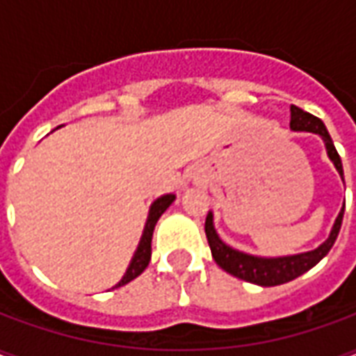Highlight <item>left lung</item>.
Returning <instances> with one entry per match:
<instances>
[{"label": "left lung", "instance_id": "8db88e82", "mask_svg": "<svg viewBox=\"0 0 356 356\" xmlns=\"http://www.w3.org/2000/svg\"><path fill=\"white\" fill-rule=\"evenodd\" d=\"M290 129L291 131H307L318 135L324 140V147H326V154L334 163V168L339 173V177L343 181V165H341V158L337 154L336 147H334V140L330 137L326 125L322 124L321 118L309 114L305 110L298 108V106H290ZM343 208L339 209L334 227L330 231L328 238L322 242L321 246L314 248L311 252H303V254H293V255H280V257H261V255H252L246 252H240L234 250L229 244H225L223 240L219 238L216 227H213V213L208 211L206 217V236H208L209 250L211 255L219 267L227 270L229 275L236 276L240 280H246V282L257 284L263 288L268 286H278V284H286L298 278V276L305 275L309 268H313L316 263L324 259L328 252L334 246L339 229H341V221H343Z\"/></svg>", "mask_w": 356, "mask_h": 356}]
</instances>
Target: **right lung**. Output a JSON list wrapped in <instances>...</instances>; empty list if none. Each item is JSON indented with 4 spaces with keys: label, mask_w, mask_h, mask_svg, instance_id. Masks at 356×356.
Here are the masks:
<instances>
[{
    "label": "right lung",
    "mask_w": 356,
    "mask_h": 356,
    "mask_svg": "<svg viewBox=\"0 0 356 356\" xmlns=\"http://www.w3.org/2000/svg\"><path fill=\"white\" fill-rule=\"evenodd\" d=\"M175 200V194H163L160 198H156L152 202V206L148 209V217H147V223H145V229H143V236L139 240V246L135 250V254H133L131 261H129V267L125 270V275L122 276V280L114 286V288H120V286H125L127 282H131L135 280L137 276L148 267V263H150V255H152V232H154V227L158 223V219L162 217V213L165 209L170 208L171 204Z\"/></svg>",
    "instance_id": "right-lung-1"
}]
</instances>
